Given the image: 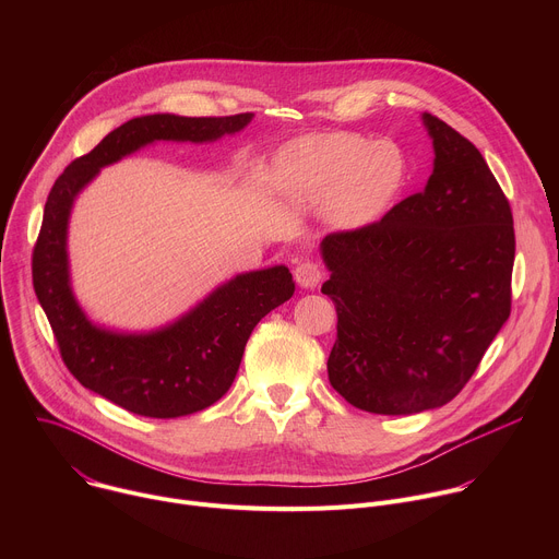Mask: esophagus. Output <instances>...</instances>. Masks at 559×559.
Masks as SVG:
<instances>
[{
    "instance_id": "34e87169",
    "label": "esophagus",
    "mask_w": 559,
    "mask_h": 559,
    "mask_svg": "<svg viewBox=\"0 0 559 559\" xmlns=\"http://www.w3.org/2000/svg\"><path fill=\"white\" fill-rule=\"evenodd\" d=\"M294 278H296V283H298L300 287L313 289L318 283L323 281V270H321V265L313 263V261H302V263L296 265Z\"/></svg>"
}]
</instances>
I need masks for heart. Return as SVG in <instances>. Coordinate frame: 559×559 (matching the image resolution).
Here are the masks:
<instances>
[{
    "instance_id": "b5f03b06",
    "label": "heart",
    "mask_w": 559,
    "mask_h": 559,
    "mask_svg": "<svg viewBox=\"0 0 559 559\" xmlns=\"http://www.w3.org/2000/svg\"><path fill=\"white\" fill-rule=\"evenodd\" d=\"M285 192L302 205H323L336 229L373 223L403 186L405 162L391 143L360 134H313L292 143L281 156Z\"/></svg>"
}]
</instances>
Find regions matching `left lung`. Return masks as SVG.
<instances>
[{
	"mask_svg": "<svg viewBox=\"0 0 559 559\" xmlns=\"http://www.w3.org/2000/svg\"><path fill=\"white\" fill-rule=\"evenodd\" d=\"M433 173L380 221L328 234L338 313L332 386L369 414L407 416L462 391L511 313V205L468 139L425 112Z\"/></svg>",
	"mask_w": 559,
	"mask_h": 559,
	"instance_id": "left-lung-1",
	"label": "left lung"
}]
</instances>
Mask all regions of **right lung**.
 I'll list each match as a JSON object with an SVG mask.
<instances>
[{"label":"right lung","mask_w":559,"mask_h":559,"mask_svg":"<svg viewBox=\"0 0 559 559\" xmlns=\"http://www.w3.org/2000/svg\"><path fill=\"white\" fill-rule=\"evenodd\" d=\"M252 112L231 117L145 115L126 121L55 181L33 252V285L70 373L106 401L145 418L197 414L231 386L261 318L294 294L285 265L238 274L179 321L147 334L97 328L79 307L68 272V218L95 175L154 141H216L243 130Z\"/></svg>","instance_id":"1"}]
</instances>
